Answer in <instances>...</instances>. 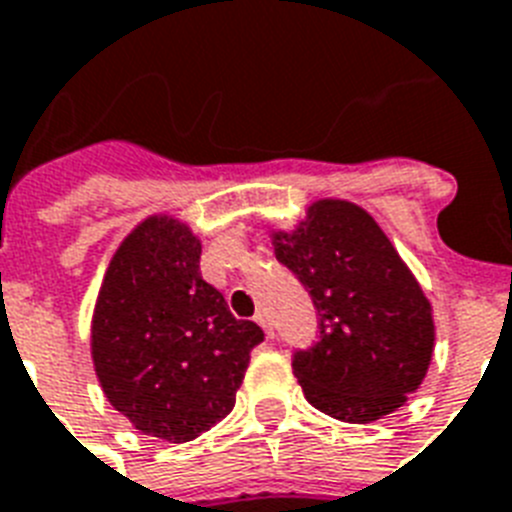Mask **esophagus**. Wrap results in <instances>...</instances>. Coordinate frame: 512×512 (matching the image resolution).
Segmentation results:
<instances>
[{
  "mask_svg": "<svg viewBox=\"0 0 512 512\" xmlns=\"http://www.w3.org/2000/svg\"><path fill=\"white\" fill-rule=\"evenodd\" d=\"M255 322H257V325H260V328L265 330V336L273 338V322H270V315H268V312H265V309H260V312H257Z\"/></svg>",
  "mask_w": 512,
  "mask_h": 512,
  "instance_id": "34e87169",
  "label": "esophagus"
}]
</instances>
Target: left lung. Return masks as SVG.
Masks as SVG:
<instances>
[{"instance_id": "obj_1", "label": "left lung", "mask_w": 512, "mask_h": 512, "mask_svg": "<svg viewBox=\"0 0 512 512\" xmlns=\"http://www.w3.org/2000/svg\"><path fill=\"white\" fill-rule=\"evenodd\" d=\"M270 242L320 317V341L294 354L304 398L351 424L401 409L427 377L435 320L375 218L362 205L322 197L291 231H270Z\"/></svg>"}]
</instances>
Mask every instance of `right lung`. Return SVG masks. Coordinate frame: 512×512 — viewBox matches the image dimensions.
<instances>
[{"label":"right lung","instance_id":"right-lung-1","mask_svg":"<svg viewBox=\"0 0 512 512\" xmlns=\"http://www.w3.org/2000/svg\"><path fill=\"white\" fill-rule=\"evenodd\" d=\"M200 236L156 213L111 257L90 320V356L106 401L143 435L190 442L236 403L263 341L200 276Z\"/></svg>","mask_w":512,"mask_h":512}]
</instances>
